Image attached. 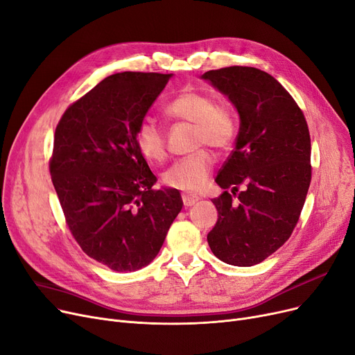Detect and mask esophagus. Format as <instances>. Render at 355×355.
<instances>
[{
	"instance_id": "34e87169",
	"label": "esophagus",
	"mask_w": 355,
	"mask_h": 355,
	"mask_svg": "<svg viewBox=\"0 0 355 355\" xmlns=\"http://www.w3.org/2000/svg\"><path fill=\"white\" fill-rule=\"evenodd\" d=\"M182 201L185 207H192L195 202L200 201V198L192 193H182Z\"/></svg>"
}]
</instances>
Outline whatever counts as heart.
I'll return each mask as SVG.
<instances>
[{
	"instance_id": "obj_1",
	"label": "heart",
	"mask_w": 355,
	"mask_h": 355,
	"mask_svg": "<svg viewBox=\"0 0 355 355\" xmlns=\"http://www.w3.org/2000/svg\"><path fill=\"white\" fill-rule=\"evenodd\" d=\"M164 113L175 121L195 125V148L211 146L218 151H227L233 147L239 134L234 112L224 105H217L216 98L205 92L183 90L166 105ZM135 144L147 160L162 162L166 157L164 130L151 118H144L138 123ZM214 163L216 155L212 151L201 148L170 166L163 175V182L180 191H201L207 185Z\"/></svg>"
}]
</instances>
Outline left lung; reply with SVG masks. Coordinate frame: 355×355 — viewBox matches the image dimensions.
Masks as SVG:
<instances>
[{"mask_svg":"<svg viewBox=\"0 0 355 355\" xmlns=\"http://www.w3.org/2000/svg\"><path fill=\"white\" fill-rule=\"evenodd\" d=\"M202 78L229 97L240 116L236 147L216 179L224 192L212 200L218 220L207 240L220 261L252 266L284 245L299 221L311 179L307 122L265 71L236 65Z\"/></svg>","mask_w":355,"mask_h":355,"instance_id":"left-lung-1","label":"left lung"}]
</instances>
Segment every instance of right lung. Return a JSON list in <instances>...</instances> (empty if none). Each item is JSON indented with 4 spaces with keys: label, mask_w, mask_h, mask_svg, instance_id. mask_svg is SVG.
<instances>
[{
    "label": "right lung",
    "mask_w": 355,
    "mask_h": 355,
    "mask_svg": "<svg viewBox=\"0 0 355 355\" xmlns=\"http://www.w3.org/2000/svg\"><path fill=\"white\" fill-rule=\"evenodd\" d=\"M172 74L105 78L56 125L49 170L68 229L83 252L118 272L148 265L182 209L178 189L157 180L135 131Z\"/></svg>",
    "instance_id": "right-lung-1"
}]
</instances>
